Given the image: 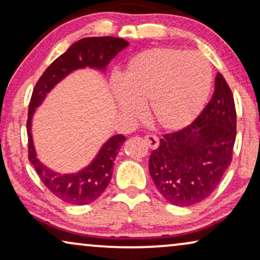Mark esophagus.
Here are the masks:
<instances>
[{
  "instance_id": "obj_1",
  "label": "esophagus",
  "mask_w": 260,
  "mask_h": 260,
  "mask_svg": "<svg viewBox=\"0 0 260 260\" xmlns=\"http://www.w3.org/2000/svg\"><path fill=\"white\" fill-rule=\"evenodd\" d=\"M144 142L147 143V145L150 149H157L158 145H159V140L157 136H155V135H147V136H144Z\"/></svg>"
}]
</instances>
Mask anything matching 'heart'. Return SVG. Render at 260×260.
<instances>
[{
  "label": "heart",
  "instance_id": "1",
  "mask_svg": "<svg viewBox=\"0 0 260 260\" xmlns=\"http://www.w3.org/2000/svg\"><path fill=\"white\" fill-rule=\"evenodd\" d=\"M211 86V66L199 53L151 48L130 59L120 83L113 85V97L124 116L140 118L150 104L159 126L179 130L200 113Z\"/></svg>",
  "mask_w": 260,
  "mask_h": 260
}]
</instances>
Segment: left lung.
I'll return each instance as SVG.
<instances>
[{
  "mask_svg": "<svg viewBox=\"0 0 260 260\" xmlns=\"http://www.w3.org/2000/svg\"><path fill=\"white\" fill-rule=\"evenodd\" d=\"M237 112L232 91L216 74L213 97L190 125L163 135L149 158L156 188L175 206H193L207 199L232 162Z\"/></svg>",
  "mask_w": 260,
  "mask_h": 260,
  "instance_id": "8db88e82",
  "label": "left lung"
}]
</instances>
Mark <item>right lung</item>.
Here are the masks:
<instances>
[{"label": "right lung", "instance_id": "right-lung-1", "mask_svg": "<svg viewBox=\"0 0 260 260\" xmlns=\"http://www.w3.org/2000/svg\"><path fill=\"white\" fill-rule=\"evenodd\" d=\"M129 42L113 37L84 38L74 42L67 51L47 67L35 85L29 102L27 119L28 158L49 191L71 205H87L104 193L111 181L116 156L126 138L115 135L103 145L93 161L80 172L60 174L39 161L31 137V118L35 109L44 102L49 91L74 70L92 67L105 70L111 59L127 47Z\"/></svg>", "mask_w": 260, "mask_h": 260}]
</instances>
